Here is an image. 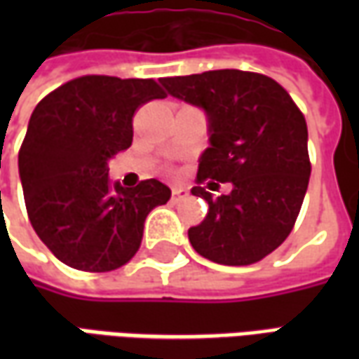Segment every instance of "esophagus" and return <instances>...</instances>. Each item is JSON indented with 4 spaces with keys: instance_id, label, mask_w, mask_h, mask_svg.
Returning <instances> with one entry per match:
<instances>
[{
    "instance_id": "1",
    "label": "esophagus",
    "mask_w": 359,
    "mask_h": 359,
    "mask_svg": "<svg viewBox=\"0 0 359 359\" xmlns=\"http://www.w3.org/2000/svg\"><path fill=\"white\" fill-rule=\"evenodd\" d=\"M188 196L187 190H182V188H172V192H171V200L175 203L180 202V200H184Z\"/></svg>"
}]
</instances>
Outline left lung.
Here are the masks:
<instances>
[{
    "label": "left lung",
    "mask_w": 359,
    "mask_h": 359,
    "mask_svg": "<svg viewBox=\"0 0 359 359\" xmlns=\"http://www.w3.org/2000/svg\"><path fill=\"white\" fill-rule=\"evenodd\" d=\"M179 100L210 118L211 146L202 154L192 194L210 210L188 229L192 248L221 265H252L277 250L294 229L308 190V125L290 94L259 73L221 69L159 79ZM231 182L213 198L203 187Z\"/></svg>",
    "instance_id": "8db88e82"
}]
</instances>
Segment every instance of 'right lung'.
<instances>
[{"instance_id": "1", "label": "right lung", "mask_w": 359, "mask_h": 359, "mask_svg": "<svg viewBox=\"0 0 359 359\" xmlns=\"http://www.w3.org/2000/svg\"><path fill=\"white\" fill-rule=\"evenodd\" d=\"M167 97L154 79L86 74L36 105L19 149L30 223L59 262L105 273L138 252L144 223L171 198L157 179L109 187L107 159L133 144V117L144 103Z\"/></svg>"}]
</instances>
